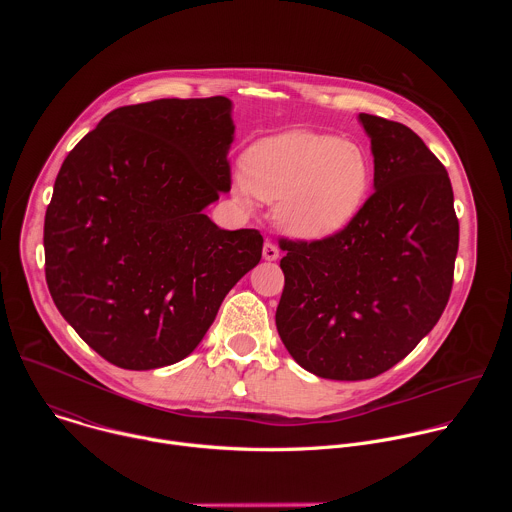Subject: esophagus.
<instances>
[{"label":"esophagus","instance_id":"obj_1","mask_svg":"<svg viewBox=\"0 0 512 512\" xmlns=\"http://www.w3.org/2000/svg\"><path fill=\"white\" fill-rule=\"evenodd\" d=\"M263 259H267V261L279 259V249L271 241H265V245H263Z\"/></svg>","mask_w":512,"mask_h":512}]
</instances>
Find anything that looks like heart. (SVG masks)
<instances>
[{"mask_svg":"<svg viewBox=\"0 0 512 512\" xmlns=\"http://www.w3.org/2000/svg\"><path fill=\"white\" fill-rule=\"evenodd\" d=\"M235 178L243 202H277L279 227L296 239H328L346 229L367 202L373 162L358 143L334 135L289 131L267 137L245 156Z\"/></svg>","mask_w":512,"mask_h":512,"instance_id":"b5f03b06","label":"heart"}]
</instances>
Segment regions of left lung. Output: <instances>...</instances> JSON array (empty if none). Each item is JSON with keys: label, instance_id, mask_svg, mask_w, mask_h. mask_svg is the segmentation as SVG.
Instances as JSON below:
<instances>
[{"label": "left lung", "instance_id": "8db88e82", "mask_svg": "<svg viewBox=\"0 0 512 512\" xmlns=\"http://www.w3.org/2000/svg\"><path fill=\"white\" fill-rule=\"evenodd\" d=\"M375 192L322 241H287L277 332L302 369L373 379L403 360L450 300L460 225L446 168L407 125L360 113Z\"/></svg>", "mask_w": 512, "mask_h": 512}]
</instances>
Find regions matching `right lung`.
Listing matches in <instances>:
<instances>
[{
	"label": "right lung",
	"mask_w": 512,
	"mask_h": 512,
	"mask_svg": "<svg viewBox=\"0 0 512 512\" xmlns=\"http://www.w3.org/2000/svg\"><path fill=\"white\" fill-rule=\"evenodd\" d=\"M227 97L111 111L72 150L44 218L46 283L105 360L150 371L186 358L263 249L204 208L231 190Z\"/></svg>",
	"instance_id": "obj_1"
}]
</instances>
